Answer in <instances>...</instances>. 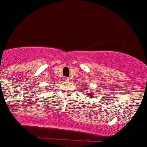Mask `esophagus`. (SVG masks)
<instances>
[{
    "label": "esophagus",
    "mask_w": 147,
    "mask_h": 147,
    "mask_svg": "<svg viewBox=\"0 0 147 147\" xmlns=\"http://www.w3.org/2000/svg\"><path fill=\"white\" fill-rule=\"evenodd\" d=\"M62 80H63V81H64V82H69V81H70V79L67 78V77H64Z\"/></svg>",
    "instance_id": "1"
}]
</instances>
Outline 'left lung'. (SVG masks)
<instances>
[{
  "instance_id": "left-lung-1",
  "label": "left lung",
  "mask_w": 147,
  "mask_h": 147,
  "mask_svg": "<svg viewBox=\"0 0 147 147\" xmlns=\"http://www.w3.org/2000/svg\"><path fill=\"white\" fill-rule=\"evenodd\" d=\"M86 96H89L90 98H92V97L94 96V93L92 92H91V91H88V92H87V94H86Z\"/></svg>"
}]
</instances>
